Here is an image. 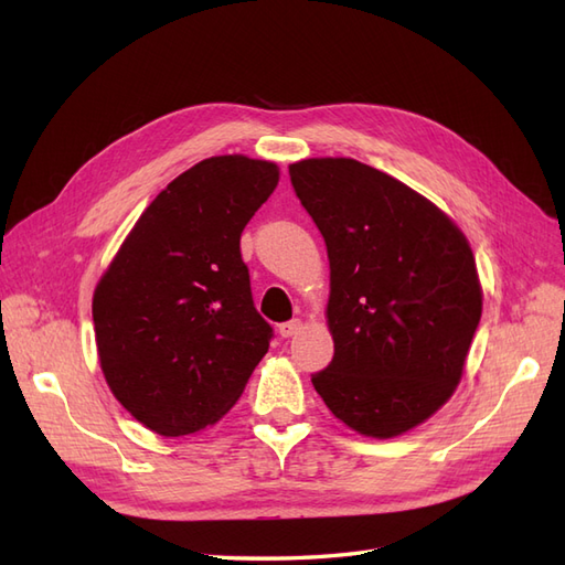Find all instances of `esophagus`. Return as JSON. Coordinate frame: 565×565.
Segmentation results:
<instances>
[{
  "label": "esophagus",
  "mask_w": 565,
  "mask_h": 565,
  "mask_svg": "<svg viewBox=\"0 0 565 565\" xmlns=\"http://www.w3.org/2000/svg\"><path fill=\"white\" fill-rule=\"evenodd\" d=\"M299 330H301V320H299V318H295V320H287V322H280V324H278V334H280L282 339L297 334Z\"/></svg>",
  "instance_id": "1"
}]
</instances>
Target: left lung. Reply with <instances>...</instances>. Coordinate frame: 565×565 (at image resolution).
<instances>
[{"instance_id":"obj_1","label":"left lung","mask_w":565,"mask_h":565,"mask_svg":"<svg viewBox=\"0 0 565 565\" xmlns=\"http://www.w3.org/2000/svg\"><path fill=\"white\" fill-rule=\"evenodd\" d=\"M330 259L332 363L311 382L337 419L401 436L446 403L465 372L483 292L471 247L413 188L351 158L289 164Z\"/></svg>"}]
</instances>
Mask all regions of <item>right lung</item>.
<instances>
[{"instance_id":"right-lung-1","label":"right lung","mask_w":565,"mask_h":565,"mask_svg":"<svg viewBox=\"0 0 565 565\" xmlns=\"http://www.w3.org/2000/svg\"><path fill=\"white\" fill-rule=\"evenodd\" d=\"M278 179L245 156L198 162L148 204L98 280L100 370L150 431L218 422L266 355L273 328L254 309L241 235Z\"/></svg>"}]
</instances>
